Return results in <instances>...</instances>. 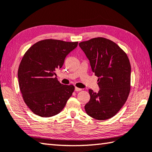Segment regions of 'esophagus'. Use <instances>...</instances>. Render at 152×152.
<instances>
[{
  "mask_svg": "<svg viewBox=\"0 0 152 152\" xmlns=\"http://www.w3.org/2000/svg\"><path fill=\"white\" fill-rule=\"evenodd\" d=\"M82 89L80 88H78V87H75V91L76 92H79V91H81Z\"/></svg>",
  "mask_w": 152,
  "mask_h": 152,
  "instance_id": "esophagus-1",
  "label": "esophagus"
}]
</instances>
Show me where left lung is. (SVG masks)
Masks as SVG:
<instances>
[{
	"label": "left lung",
	"mask_w": 152,
	"mask_h": 152,
	"mask_svg": "<svg viewBox=\"0 0 152 152\" xmlns=\"http://www.w3.org/2000/svg\"><path fill=\"white\" fill-rule=\"evenodd\" d=\"M99 77L98 93L90 89L86 113L102 121L115 116L125 103L131 89V64L124 51L113 41L95 37L79 43Z\"/></svg>",
	"instance_id": "8db88e82"
}]
</instances>
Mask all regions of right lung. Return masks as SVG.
<instances>
[{
	"mask_svg": "<svg viewBox=\"0 0 152 152\" xmlns=\"http://www.w3.org/2000/svg\"><path fill=\"white\" fill-rule=\"evenodd\" d=\"M78 42L48 39L29 48L18 70L20 92L25 104L38 116L50 117L60 113L74 91L73 85H64L55 77L66 56Z\"/></svg>",
	"mask_w": 152,
	"mask_h": 152,
	"instance_id": "right-lung-1",
	"label": "right lung"
}]
</instances>
